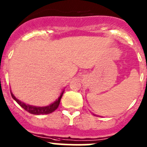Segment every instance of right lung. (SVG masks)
Listing matches in <instances>:
<instances>
[{
    "label": "right lung",
    "instance_id": "1",
    "mask_svg": "<svg viewBox=\"0 0 147 147\" xmlns=\"http://www.w3.org/2000/svg\"><path fill=\"white\" fill-rule=\"evenodd\" d=\"M63 92H62L58 99H57L56 101L54 102L53 103L49 105V106H43V107H41V106H31V105L26 104V103H23V102L20 101V100H18V99L13 95V93L11 92V97L13 98V99H14L15 101L17 102L21 107L23 108L24 109H25V111H28V112L33 114H37V115H39V114H48L55 111V110L58 108L59 105H60V99H61L62 96H63Z\"/></svg>",
    "mask_w": 147,
    "mask_h": 147
}]
</instances>
